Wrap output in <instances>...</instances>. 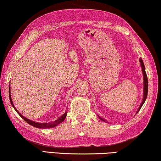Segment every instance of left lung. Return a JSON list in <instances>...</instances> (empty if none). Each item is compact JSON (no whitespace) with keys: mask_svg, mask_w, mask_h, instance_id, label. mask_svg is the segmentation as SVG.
<instances>
[{"mask_svg":"<svg viewBox=\"0 0 161 161\" xmlns=\"http://www.w3.org/2000/svg\"><path fill=\"white\" fill-rule=\"evenodd\" d=\"M140 64H141V66H142V71H143V83H144V87H143V100H142V103L141 104V105L139 107V108L138 109V111L137 112L140 110V109L142 108V105H143V103H145V101L146 100V97H147V95H148V78H147V75H146V70H145V66H144V64L143 63V61L142 58H140ZM100 119L101 120H103L105 121L102 118L99 117Z\"/></svg>","mask_w":161,"mask_h":161,"instance_id":"8db88e82","label":"left lung"}]
</instances>
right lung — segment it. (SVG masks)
Returning a JSON list of instances; mask_svg holds the SVG:
<instances>
[{"instance_id": "obj_1", "label": "right lung", "mask_w": 161, "mask_h": 161, "mask_svg": "<svg viewBox=\"0 0 161 161\" xmlns=\"http://www.w3.org/2000/svg\"><path fill=\"white\" fill-rule=\"evenodd\" d=\"M9 97H10V103L12 104L13 107L14 108V109H15V111L18 112V113L19 114V116H20L22 119H23L25 122H27L29 125H32L33 126H35V127L36 128H39V129H46V128H52V127H54V126H57L58 125H59V124H61V122H63V121L65 119V118H66V114H67V111L65 112V113L62 115L61 117H60L58 118V119H57L56 120H55L54 122H49V123H37V122H33V121H31L30 119H27V118L24 117L22 115H21L19 113V112L17 111V109H15V106H14L13 103V101H12V99H11V96H10V88H9Z\"/></svg>"}]
</instances>
